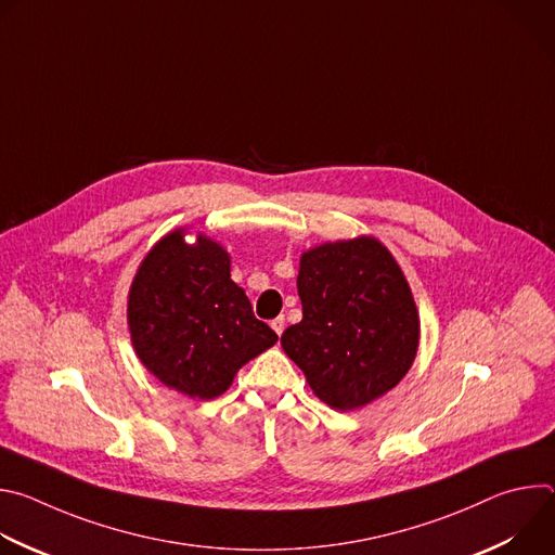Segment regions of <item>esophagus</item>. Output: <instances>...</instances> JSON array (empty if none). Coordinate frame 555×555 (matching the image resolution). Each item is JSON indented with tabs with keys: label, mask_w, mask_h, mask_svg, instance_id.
Listing matches in <instances>:
<instances>
[{
	"label": "esophagus",
	"mask_w": 555,
	"mask_h": 555,
	"mask_svg": "<svg viewBox=\"0 0 555 555\" xmlns=\"http://www.w3.org/2000/svg\"><path fill=\"white\" fill-rule=\"evenodd\" d=\"M272 330H274L279 336L285 332V315H279V319L272 321Z\"/></svg>",
	"instance_id": "1"
}]
</instances>
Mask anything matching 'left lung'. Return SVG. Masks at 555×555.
<instances>
[{
	"mask_svg": "<svg viewBox=\"0 0 555 555\" xmlns=\"http://www.w3.org/2000/svg\"><path fill=\"white\" fill-rule=\"evenodd\" d=\"M302 321L281 336L307 384L336 411L382 398L409 373L420 313L409 281L375 236L315 246L300 257Z\"/></svg>",
	"mask_w": 555,
	"mask_h": 555,
	"instance_id": "obj_1",
	"label": "left lung"
}]
</instances>
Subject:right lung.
<instances>
[{"label":"right lung","mask_w":555,"mask_h":555,"mask_svg":"<svg viewBox=\"0 0 555 555\" xmlns=\"http://www.w3.org/2000/svg\"><path fill=\"white\" fill-rule=\"evenodd\" d=\"M184 234H165L142 259L127 323L146 371L193 400H212L279 336L255 319L246 292L230 279V255L204 234L195 244Z\"/></svg>","instance_id":"obj_1"}]
</instances>
